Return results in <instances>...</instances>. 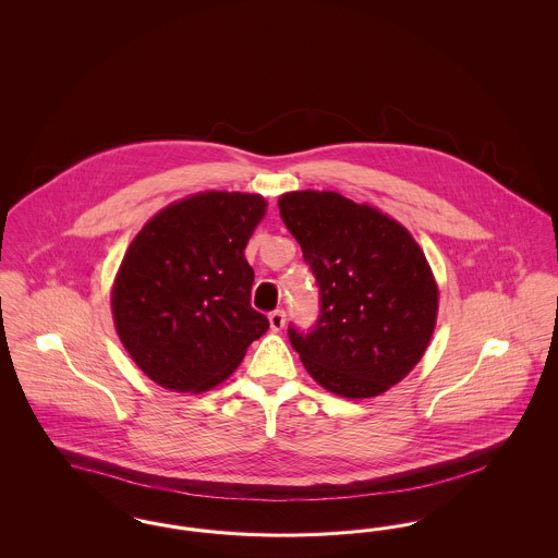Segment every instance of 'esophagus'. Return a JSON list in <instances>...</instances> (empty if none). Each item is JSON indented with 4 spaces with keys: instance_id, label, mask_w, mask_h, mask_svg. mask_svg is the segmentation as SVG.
I'll return each instance as SVG.
<instances>
[{
    "instance_id": "esophagus-1",
    "label": "esophagus",
    "mask_w": 558,
    "mask_h": 558,
    "mask_svg": "<svg viewBox=\"0 0 558 558\" xmlns=\"http://www.w3.org/2000/svg\"><path fill=\"white\" fill-rule=\"evenodd\" d=\"M284 322H287V314L284 312L276 310V312L269 314V328H271V332H280L284 328Z\"/></svg>"
}]
</instances>
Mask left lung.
Listing matches in <instances>:
<instances>
[{"label": "left lung", "mask_w": 558, "mask_h": 558, "mask_svg": "<svg viewBox=\"0 0 558 558\" xmlns=\"http://www.w3.org/2000/svg\"><path fill=\"white\" fill-rule=\"evenodd\" d=\"M319 287L318 324L289 339L326 391L376 398L425 355L439 312V287L425 251L391 215L330 190L278 198Z\"/></svg>", "instance_id": "obj_1"}]
</instances>
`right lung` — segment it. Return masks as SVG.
Returning a JSON list of instances; mask_svg holds the SVG:
<instances>
[{
	"label": "right lung",
	"mask_w": 558,
	"mask_h": 558,
	"mask_svg": "<svg viewBox=\"0 0 558 558\" xmlns=\"http://www.w3.org/2000/svg\"><path fill=\"white\" fill-rule=\"evenodd\" d=\"M262 194L205 190L153 215L117 269L110 307L135 366L175 393H205L236 371L269 322L251 307L244 248Z\"/></svg>",
	"instance_id": "add662e5"
}]
</instances>
